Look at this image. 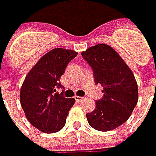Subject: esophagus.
Instances as JSON below:
<instances>
[{"label": "esophagus", "mask_w": 156, "mask_h": 156, "mask_svg": "<svg viewBox=\"0 0 156 156\" xmlns=\"http://www.w3.org/2000/svg\"><path fill=\"white\" fill-rule=\"evenodd\" d=\"M75 99H76V101H78V102H81V101H83L84 98H82V97L75 96Z\"/></svg>", "instance_id": "1"}]
</instances>
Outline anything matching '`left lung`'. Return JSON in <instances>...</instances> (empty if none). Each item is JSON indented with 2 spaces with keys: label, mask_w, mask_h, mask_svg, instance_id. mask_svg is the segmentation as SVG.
<instances>
[{
  "label": "left lung",
  "mask_w": 156,
  "mask_h": 156,
  "mask_svg": "<svg viewBox=\"0 0 156 156\" xmlns=\"http://www.w3.org/2000/svg\"><path fill=\"white\" fill-rule=\"evenodd\" d=\"M93 70L96 83L103 86L104 96L95 110L86 114L89 124L98 131H110L129 119L138 101L135 76L112 47L98 44L81 52Z\"/></svg>",
  "instance_id": "8db88e82"
}]
</instances>
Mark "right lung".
I'll use <instances>...</instances> for the list:
<instances>
[{"label":"right lung","instance_id":"right-lung-1","mask_svg":"<svg viewBox=\"0 0 156 156\" xmlns=\"http://www.w3.org/2000/svg\"><path fill=\"white\" fill-rule=\"evenodd\" d=\"M78 55L69 49L54 48L34 65L20 88V100L29 122L44 133H56L66 125L75 99L58 94L60 77L68 63Z\"/></svg>","mask_w":156,"mask_h":156}]
</instances>
